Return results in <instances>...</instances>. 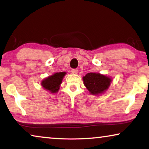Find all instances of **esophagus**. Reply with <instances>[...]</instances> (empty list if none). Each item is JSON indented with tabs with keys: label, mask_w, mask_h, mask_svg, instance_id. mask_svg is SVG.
<instances>
[{
	"label": "esophagus",
	"mask_w": 149,
	"mask_h": 149,
	"mask_svg": "<svg viewBox=\"0 0 149 149\" xmlns=\"http://www.w3.org/2000/svg\"><path fill=\"white\" fill-rule=\"evenodd\" d=\"M72 73L74 74H77L78 73V70H77V69H72Z\"/></svg>",
	"instance_id": "34e87169"
}]
</instances>
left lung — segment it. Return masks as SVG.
I'll return each instance as SVG.
<instances>
[{"label": "left lung", "mask_w": 149, "mask_h": 149, "mask_svg": "<svg viewBox=\"0 0 149 149\" xmlns=\"http://www.w3.org/2000/svg\"><path fill=\"white\" fill-rule=\"evenodd\" d=\"M83 83L91 94L99 95L109 89L112 78L100 73L89 72L83 77Z\"/></svg>", "instance_id": "left-lung-1"}]
</instances>
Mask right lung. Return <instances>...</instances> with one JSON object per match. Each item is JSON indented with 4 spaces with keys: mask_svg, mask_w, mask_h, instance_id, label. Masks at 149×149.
<instances>
[{
    "mask_svg": "<svg viewBox=\"0 0 149 149\" xmlns=\"http://www.w3.org/2000/svg\"><path fill=\"white\" fill-rule=\"evenodd\" d=\"M66 72H56L54 74L45 78L41 81L40 85L46 91L52 93H56L60 89V85L62 84Z\"/></svg>",
    "mask_w": 149,
    "mask_h": 149,
    "instance_id": "1",
    "label": "right lung"
}]
</instances>
